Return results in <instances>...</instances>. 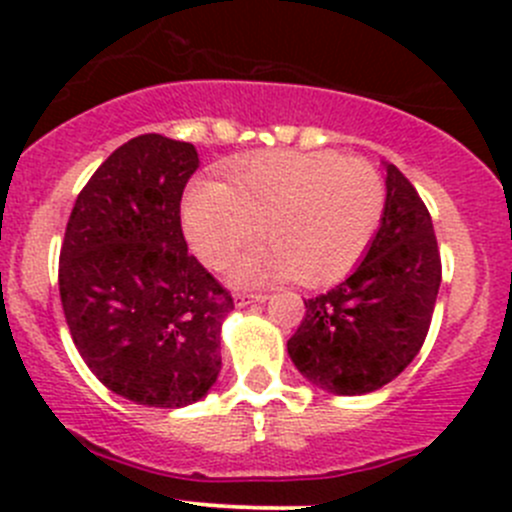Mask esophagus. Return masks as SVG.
Returning <instances> with one entry per match:
<instances>
[{
  "mask_svg": "<svg viewBox=\"0 0 512 512\" xmlns=\"http://www.w3.org/2000/svg\"><path fill=\"white\" fill-rule=\"evenodd\" d=\"M255 302H267V294H247V292L235 294V307H247V304H255Z\"/></svg>",
  "mask_w": 512,
  "mask_h": 512,
  "instance_id": "1",
  "label": "esophagus"
}]
</instances>
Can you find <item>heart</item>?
I'll use <instances>...</instances> for the list:
<instances>
[{
  "label": "heart",
  "instance_id": "b5f03b06",
  "mask_svg": "<svg viewBox=\"0 0 512 512\" xmlns=\"http://www.w3.org/2000/svg\"><path fill=\"white\" fill-rule=\"evenodd\" d=\"M386 208L374 163L332 151H265L225 168V185L193 180L180 200L185 240L203 265L223 270L252 237H265L232 265L237 285L297 277L329 285L364 257Z\"/></svg>",
  "mask_w": 512,
  "mask_h": 512
}]
</instances>
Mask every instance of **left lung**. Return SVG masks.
I'll list each match as a JSON object with an SVG mask.
<instances>
[{
  "mask_svg": "<svg viewBox=\"0 0 512 512\" xmlns=\"http://www.w3.org/2000/svg\"><path fill=\"white\" fill-rule=\"evenodd\" d=\"M438 287L441 252L431 215L411 180L386 163L379 232L342 285L304 299L307 312L287 352L324 391L359 396L381 389L423 347Z\"/></svg>",
  "mask_w": 512,
  "mask_h": 512,
  "instance_id": "1",
  "label": "left lung"
}]
</instances>
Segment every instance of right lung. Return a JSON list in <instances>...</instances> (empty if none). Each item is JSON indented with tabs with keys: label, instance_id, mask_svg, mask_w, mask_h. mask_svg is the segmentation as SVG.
<instances>
[{
	"label": "right lung",
	"instance_id": "add662e5",
	"mask_svg": "<svg viewBox=\"0 0 512 512\" xmlns=\"http://www.w3.org/2000/svg\"><path fill=\"white\" fill-rule=\"evenodd\" d=\"M198 163L193 143L131 138L98 165L66 223L59 294L71 339L133 404H195L220 374V327L235 304L188 255L180 227Z\"/></svg>",
	"mask_w": 512,
	"mask_h": 512
}]
</instances>
